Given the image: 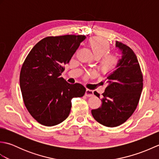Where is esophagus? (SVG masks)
I'll list each match as a JSON object with an SVG mask.
<instances>
[{
	"instance_id": "1",
	"label": "esophagus",
	"mask_w": 159,
	"mask_h": 159,
	"mask_svg": "<svg viewBox=\"0 0 159 159\" xmlns=\"http://www.w3.org/2000/svg\"><path fill=\"white\" fill-rule=\"evenodd\" d=\"M85 96L87 97H92L93 96V92L92 90L87 89L85 91Z\"/></svg>"
}]
</instances>
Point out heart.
Returning <instances> with one entry per match:
<instances>
[{
	"label": "heart",
	"mask_w": 159,
	"mask_h": 159,
	"mask_svg": "<svg viewBox=\"0 0 159 159\" xmlns=\"http://www.w3.org/2000/svg\"><path fill=\"white\" fill-rule=\"evenodd\" d=\"M89 46L96 59H100L98 69L101 74L107 75L112 73L119 66L121 54L119 51L110 52L111 45L106 39L93 37L89 40Z\"/></svg>",
	"instance_id": "obj_1"
}]
</instances>
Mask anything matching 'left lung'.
Listing matches in <instances>:
<instances>
[{
  "label": "left lung",
  "instance_id": "obj_1",
  "mask_svg": "<svg viewBox=\"0 0 159 159\" xmlns=\"http://www.w3.org/2000/svg\"><path fill=\"white\" fill-rule=\"evenodd\" d=\"M122 52L117 69L107 77L108 85L102 93V104L92 114L98 122L116 127L129 118L139 104L143 89V74L137 56L130 47L116 42ZM99 98L100 94L94 92Z\"/></svg>",
  "mask_w": 159,
  "mask_h": 159
}]
</instances>
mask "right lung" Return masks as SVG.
<instances>
[{"label":"right lung","instance_id":"1","mask_svg":"<svg viewBox=\"0 0 159 159\" xmlns=\"http://www.w3.org/2000/svg\"><path fill=\"white\" fill-rule=\"evenodd\" d=\"M85 35L48 36L37 43L24 61L20 85L25 105L34 119L46 126L68 117L74 97H83L81 84H70L61 76Z\"/></svg>","mask_w":159,"mask_h":159}]
</instances>
